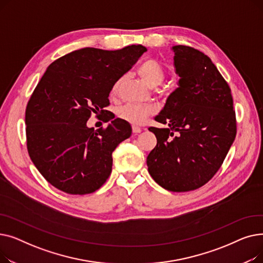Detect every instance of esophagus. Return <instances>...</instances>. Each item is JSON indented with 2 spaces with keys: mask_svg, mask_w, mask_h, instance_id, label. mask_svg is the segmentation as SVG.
Here are the masks:
<instances>
[{
  "mask_svg": "<svg viewBox=\"0 0 263 263\" xmlns=\"http://www.w3.org/2000/svg\"><path fill=\"white\" fill-rule=\"evenodd\" d=\"M141 131H142V129L140 128V127H137V126H132V132L133 133H141Z\"/></svg>",
  "mask_w": 263,
  "mask_h": 263,
  "instance_id": "esophagus-1",
  "label": "esophagus"
}]
</instances>
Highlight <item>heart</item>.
Listing matches in <instances>:
<instances>
[{"label":"heart","instance_id":"b5f03b06","mask_svg":"<svg viewBox=\"0 0 263 263\" xmlns=\"http://www.w3.org/2000/svg\"><path fill=\"white\" fill-rule=\"evenodd\" d=\"M137 73L151 87L160 85L165 78V74H166L164 66L155 59H147L142 62L137 68ZM123 81L124 76H121L114 82L112 89H110L112 95H116L118 92ZM155 112L156 107L154 105L128 103L118 109L117 115L119 118L129 123L141 124Z\"/></svg>","mask_w":263,"mask_h":263}]
</instances>
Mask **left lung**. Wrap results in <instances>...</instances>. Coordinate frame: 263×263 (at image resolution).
<instances>
[{
    "label": "left lung",
    "mask_w": 263,
    "mask_h": 263,
    "mask_svg": "<svg viewBox=\"0 0 263 263\" xmlns=\"http://www.w3.org/2000/svg\"><path fill=\"white\" fill-rule=\"evenodd\" d=\"M180 77L155 120L168 128H148L157 146L147 157L154 180L167 191L187 192L217 173L236 139L237 120L228 83L209 57L189 46H175Z\"/></svg>",
    "instance_id": "obj_1"
}]
</instances>
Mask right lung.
<instances>
[{"instance_id": "add662e5", "label": "right lung", "mask_w": 263, "mask_h": 263, "mask_svg": "<svg viewBox=\"0 0 263 263\" xmlns=\"http://www.w3.org/2000/svg\"><path fill=\"white\" fill-rule=\"evenodd\" d=\"M146 51L141 45L115 51L83 48L48 67L27 102L25 132L31 160L53 186L85 195L107 180L112 153L132 129L103 108L109 105L114 82ZM92 112L110 120L108 127L88 128L86 122Z\"/></svg>"}]
</instances>
